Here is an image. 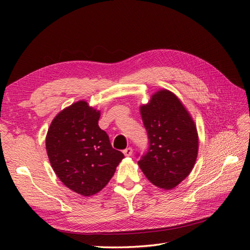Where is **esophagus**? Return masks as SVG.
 <instances>
[{
  "label": "esophagus",
  "mask_w": 250,
  "mask_h": 250,
  "mask_svg": "<svg viewBox=\"0 0 250 250\" xmlns=\"http://www.w3.org/2000/svg\"><path fill=\"white\" fill-rule=\"evenodd\" d=\"M132 153H133V149H132L131 147H128V148H125V149L124 150V155L125 156H126V157H130Z\"/></svg>",
  "instance_id": "1"
}]
</instances>
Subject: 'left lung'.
Masks as SVG:
<instances>
[{
	"label": "left lung",
	"instance_id": "obj_1",
	"mask_svg": "<svg viewBox=\"0 0 250 250\" xmlns=\"http://www.w3.org/2000/svg\"><path fill=\"white\" fill-rule=\"evenodd\" d=\"M149 147L139 166L151 184L173 189L192 171L199 137L193 119L180 100L167 89L152 94L141 106Z\"/></svg>",
	"mask_w": 250,
	"mask_h": 250
}]
</instances>
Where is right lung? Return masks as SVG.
<instances>
[{
  "label": "right lung",
  "mask_w": 250,
  "mask_h": 250,
  "mask_svg": "<svg viewBox=\"0 0 250 250\" xmlns=\"http://www.w3.org/2000/svg\"><path fill=\"white\" fill-rule=\"evenodd\" d=\"M100 110L78 101L55 117L46 136L47 155L57 176L83 196L102 190L125 158L100 129Z\"/></svg>",
  "instance_id": "obj_1"
}]
</instances>
